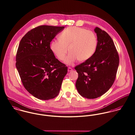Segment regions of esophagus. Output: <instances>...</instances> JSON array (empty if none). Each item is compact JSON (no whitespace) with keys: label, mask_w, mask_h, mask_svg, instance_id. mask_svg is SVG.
I'll use <instances>...</instances> for the list:
<instances>
[{"label":"esophagus","mask_w":135,"mask_h":135,"mask_svg":"<svg viewBox=\"0 0 135 135\" xmlns=\"http://www.w3.org/2000/svg\"><path fill=\"white\" fill-rule=\"evenodd\" d=\"M73 68H71V67H69L68 68V72H70V71H73Z\"/></svg>","instance_id":"34e87169"}]
</instances>
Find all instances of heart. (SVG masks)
<instances>
[{"instance_id":"1","label":"heart","mask_w":135,"mask_h":135,"mask_svg":"<svg viewBox=\"0 0 135 135\" xmlns=\"http://www.w3.org/2000/svg\"><path fill=\"white\" fill-rule=\"evenodd\" d=\"M59 40L51 42V49L57 59L61 61L66 60L68 64L76 60L82 62L89 60L94 54L97 45L95 35L91 31L79 27L66 28L60 33Z\"/></svg>"}]
</instances>
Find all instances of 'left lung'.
Returning <instances> with one entry per match:
<instances>
[{
    "mask_svg": "<svg viewBox=\"0 0 135 135\" xmlns=\"http://www.w3.org/2000/svg\"><path fill=\"white\" fill-rule=\"evenodd\" d=\"M97 45L93 56L76 66L78 74L75 86L83 97L94 99L106 93L113 85L119 65V56L111 37L96 27Z\"/></svg>",
    "mask_w": 135,
    "mask_h": 135,
    "instance_id": "left-lung-1",
    "label": "left lung"
}]
</instances>
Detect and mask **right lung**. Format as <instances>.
Wrapping results in <instances>:
<instances>
[{"label": "right lung", "instance_id": "1", "mask_svg": "<svg viewBox=\"0 0 135 135\" xmlns=\"http://www.w3.org/2000/svg\"><path fill=\"white\" fill-rule=\"evenodd\" d=\"M64 26L41 25L22 38L16 67L25 89L35 97L49 100L59 94L67 67L55 58L50 42Z\"/></svg>", "mask_w": 135, "mask_h": 135}]
</instances>
